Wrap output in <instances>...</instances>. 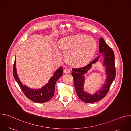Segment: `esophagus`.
Listing matches in <instances>:
<instances>
[{"mask_svg": "<svg viewBox=\"0 0 131 131\" xmlns=\"http://www.w3.org/2000/svg\"><path fill=\"white\" fill-rule=\"evenodd\" d=\"M70 72V71L69 69H67V68L65 69V70H64V73L67 74V73H69Z\"/></svg>", "mask_w": 131, "mask_h": 131, "instance_id": "1", "label": "esophagus"}]
</instances>
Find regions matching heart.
Here are the masks:
<instances>
[{"mask_svg":"<svg viewBox=\"0 0 131 131\" xmlns=\"http://www.w3.org/2000/svg\"><path fill=\"white\" fill-rule=\"evenodd\" d=\"M96 49V42L91 37L85 35L70 36L59 41L54 51V57L56 59L60 60V53H63L69 65L80 68L90 63Z\"/></svg>","mask_w":131,"mask_h":131,"instance_id":"obj_1","label":"heart"}]
</instances>
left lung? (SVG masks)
Wrapping results in <instances>:
<instances>
[{
    "label": "left lung",
    "instance_id": "obj_1",
    "mask_svg": "<svg viewBox=\"0 0 131 131\" xmlns=\"http://www.w3.org/2000/svg\"><path fill=\"white\" fill-rule=\"evenodd\" d=\"M99 53L101 54L86 66L80 68H73L72 69L71 74L73 78L74 88L77 95L82 101L85 103H94L103 99L107 94L116 77L114 51L107 45L103 38L100 39ZM101 56L103 57V64L105 68L106 75L105 82L99 91L94 94L90 95L89 93L85 92L83 89L85 81L84 75L91 68L93 64L98 61Z\"/></svg>",
    "mask_w": 131,
    "mask_h": 131
}]
</instances>
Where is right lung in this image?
I'll return each instance as SVG.
<instances>
[{
    "label": "right lung",
    "instance_id": "obj_1",
    "mask_svg": "<svg viewBox=\"0 0 131 131\" xmlns=\"http://www.w3.org/2000/svg\"><path fill=\"white\" fill-rule=\"evenodd\" d=\"M13 76L22 90L25 95L30 100L38 103H42L49 101L54 96L55 83L63 75V68L60 67L54 73L48 83L42 86L41 89H31L24 85L18 77L16 69V59L15 58L13 65Z\"/></svg>",
    "mask_w": 131,
    "mask_h": 131
}]
</instances>
